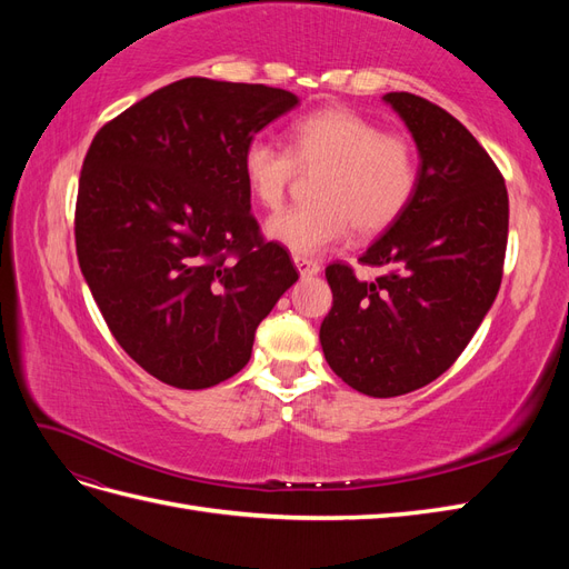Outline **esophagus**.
Wrapping results in <instances>:
<instances>
[{
    "mask_svg": "<svg viewBox=\"0 0 569 569\" xmlns=\"http://www.w3.org/2000/svg\"><path fill=\"white\" fill-rule=\"evenodd\" d=\"M295 266L301 272V278H311V274L320 272V263L313 261V258H306V256H295Z\"/></svg>",
    "mask_w": 569,
    "mask_h": 569,
    "instance_id": "esophagus-1",
    "label": "esophagus"
}]
</instances>
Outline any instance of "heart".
Wrapping results in <instances>:
<instances>
[{"instance_id":"b5f03b06","label":"heart","mask_w":569,"mask_h":569,"mask_svg":"<svg viewBox=\"0 0 569 569\" xmlns=\"http://www.w3.org/2000/svg\"><path fill=\"white\" fill-rule=\"evenodd\" d=\"M289 147L256 137L242 153V176L258 203L278 211L299 168L316 170L313 201L268 220L266 232L289 251L311 256L353 232L389 230L418 189V159L401 134L382 132L349 107H325L289 126Z\"/></svg>"}]
</instances>
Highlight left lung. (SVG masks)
<instances>
[{
  "mask_svg": "<svg viewBox=\"0 0 569 569\" xmlns=\"http://www.w3.org/2000/svg\"><path fill=\"white\" fill-rule=\"evenodd\" d=\"M420 153L406 213L358 258L385 268L360 282L327 266L332 311L320 325L325 360L375 399L416 391L449 370L489 313L503 278V176L449 111L410 92L385 94Z\"/></svg>",
  "mask_w": 569,
  "mask_h": 569,
  "instance_id": "8db88e82",
  "label": "left lung"
}]
</instances>
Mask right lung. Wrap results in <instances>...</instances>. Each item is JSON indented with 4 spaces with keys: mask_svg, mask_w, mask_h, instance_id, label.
<instances>
[{
    "mask_svg": "<svg viewBox=\"0 0 569 569\" xmlns=\"http://www.w3.org/2000/svg\"><path fill=\"white\" fill-rule=\"evenodd\" d=\"M299 97L184 78L101 128L82 161L78 263L123 351L178 389L242 370L256 327L299 280L251 216L242 153Z\"/></svg>",
    "mask_w": 569,
    "mask_h": 569,
    "instance_id": "right-lung-1",
    "label": "right lung"
}]
</instances>
